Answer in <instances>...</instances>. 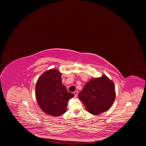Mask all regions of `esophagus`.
I'll use <instances>...</instances> for the list:
<instances>
[{"instance_id":"obj_1","label":"esophagus","mask_w":146,"mask_h":146,"mask_svg":"<svg viewBox=\"0 0 146 146\" xmlns=\"http://www.w3.org/2000/svg\"><path fill=\"white\" fill-rule=\"evenodd\" d=\"M73 94H74L75 97H77V96H78V91H74Z\"/></svg>"}]
</instances>
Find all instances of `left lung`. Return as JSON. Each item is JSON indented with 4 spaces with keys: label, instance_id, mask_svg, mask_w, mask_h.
I'll return each instance as SVG.
<instances>
[{
    "label": "left lung",
    "instance_id": "left-lung-1",
    "mask_svg": "<svg viewBox=\"0 0 146 146\" xmlns=\"http://www.w3.org/2000/svg\"><path fill=\"white\" fill-rule=\"evenodd\" d=\"M78 96L89 113L99 115L112 105L115 98L114 84L104 75L90 80Z\"/></svg>",
    "mask_w": 146,
    "mask_h": 146
}]
</instances>
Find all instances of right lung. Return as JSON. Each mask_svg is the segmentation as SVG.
<instances>
[{
	"label": "right lung",
	"mask_w": 146,
	"mask_h": 146,
	"mask_svg": "<svg viewBox=\"0 0 146 146\" xmlns=\"http://www.w3.org/2000/svg\"><path fill=\"white\" fill-rule=\"evenodd\" d=\"M35 92L40 108L51 116L65 113L68 100L74 96L62 85L61 73L56 69L45 72L40 76L36 84Z\"/></svg>",
	"instance_id": "obj_1"
}]
</instances>
